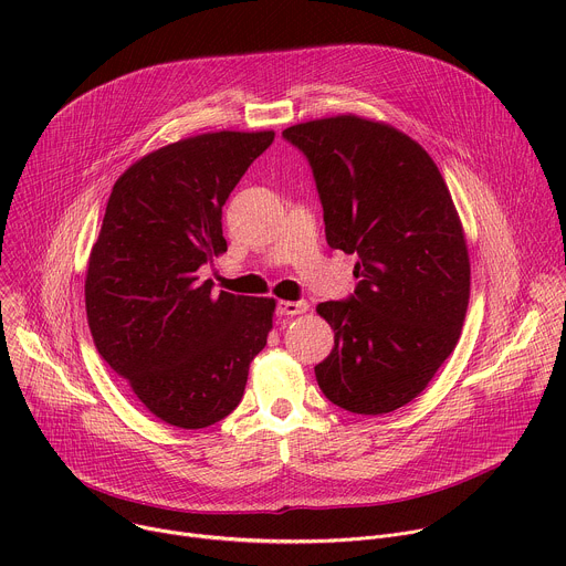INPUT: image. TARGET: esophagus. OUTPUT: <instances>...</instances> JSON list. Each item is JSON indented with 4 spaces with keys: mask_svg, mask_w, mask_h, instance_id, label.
Returning a JSON list of instances; mask_svg holds the SVG:
<instances>
[{
    "mask_svg": "<svg viewBox=\"0 0 566 566\" xmlns=\"http://www.w3.org/2000/svg\"><path fill=\"white\" fill-rule=\"evenodd\" d=\"M306 311H308V304L304 300H297V302L280 300L277 302V313L280 315H300V313H306Z\"/></svg>",
    "mask_w": 566,
    "mask_h": 566,
    "instance_id": "34e87169",
    "label": "esophagus"
}]
</instances>
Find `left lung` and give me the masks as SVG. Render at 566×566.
<instances>
[{
	"instance_id": "8db88e82",
	"label": "left lung",
	"mask_w": 566,
	"mask_h": 566,
	"mask_svg": "<svg viewBox=\"0 0 566 566\" xmlns=\"http://www.w3.org/2000/svg\"><path fill=\"white\" fill-rule=\"evenodd\" d=\"M308 158L332 249L356 253L349 300L322 302L334 329L315 378L334 406L387 415L417 398L454 352L470 300L459 212L432 156L354 114L286 127Z\"/></svg>"
}]
</instances>
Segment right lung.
I'll return each instance as SVG.
<instances>
[{"label":"right lung","instance_id":"add662e5","mask_svg":"<svg viewBox=\"0 0 566 566\" xmlns=\"http://www.w3.org/2000/svg\"><path fill=\"white\" fill-rule=\"evenodd\" d=\"M275 132H208L158 147L114 184L90 255L94 345L160 421L199 430L228 417L273 329V297L201 282L226 253L221 210Z\"/></svg>","mask_w":566,"mask_h":566}]
</instances>
